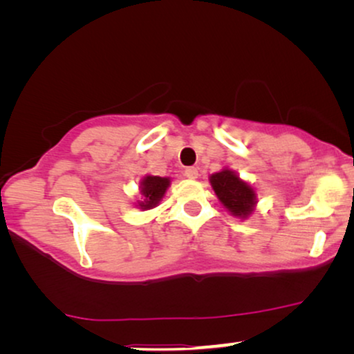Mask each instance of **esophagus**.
Here are the masks:
<instances>
[{
	"label": "esophagus",
	"instance_id": "34e87169",
	"mask_svg": "<svg viewBox=\"0 0 354 354\" xmlns=\"http://www.w3.org/2000/svg\"><path fill=\"white\" fill-rule=\"evenodd\" d=\"M185 176L188 178H196L198 177V169L196 167H187L185 169Z\"/></svg>",
	"mask_w": 354,
	"mask_h": 354
}]
</instances>
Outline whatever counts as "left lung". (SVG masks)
<instances>
[{
    "instance_id": "1",
    "label": "left lung",
    "mask_w": 354,
    "mask_h": 354,
    "mask_svg": "<svg viewBox=\"0 0 354 354\" xmlns=\"http://www.w3.org/2000/svg\"><path fill=\"white\" fill-rule=\"evenodd\" d=\"M211 185L222 205L234 216L246 217L253 209L256 203L254 190L229 169L211 176Z\"/></svg>"
}]
</instances>
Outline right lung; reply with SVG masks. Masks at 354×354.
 <instances>
[{"label":"right lung","mask_w":354,"mask_h":354,"mask_svg":"<svg viewBox=\"0 0 354 354\" xmlns=\"http://www.w3.org/2000/svg\"><path fill=\"white\" fill-rule=\"evenodd\" d=\"M169 183L167 177H158V176H148L143 178L142 182V195L145 196V201L140 203L142 209H148V207L156 206L161 198L166 193Z\"/></svg>","instance_id":"add662e5"}]
</instances>
